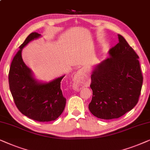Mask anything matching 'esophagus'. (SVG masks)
<instances>
[{"mask_svg":"<svg viewBox=\"0 0 150 150\" xmlns=\"http://www.w3.org/2000/svg\"><path fill=\"white\" fill-rule=\"evenodd\" d=\"M81 75V71H79L78 73L76 74V75H75V83H77L78 81H79L80 80V76Z\"/></svg>","mask_w":150,"mask_h":150,"instance_id":"1","label":"esophagus"}]
</instances>
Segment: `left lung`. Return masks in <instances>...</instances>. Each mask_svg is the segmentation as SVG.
<instances>
[{
	"label": "left lung",
	"instance_id": "1",
	"mask_svg": "<svg viewBox=\"0 0 150 150\" xmlns=\"http://www.w3.org/2000/svg\"><path fill=\"white\" fill-rule=\"evenodd\" d=\"M110 49V58L97 66L90 86L93 97L88 108L102 119H118L139 101L143 77L139 56L122 35Z\"/></svg>",
	"mask_w": 150,
	"mask_h": 150
}]
</instances>
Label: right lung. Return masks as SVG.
<instances>
[{
  "instance_id": "obj_1",
  "label": "right lung",
  "mask_w": 150,
  "mask_h": 150,
  "mask_svg": "<svg viewBox=\"0 0 150 150\" xmlns=\"http://www.w3.org/2000/svg\"><path fill=\"white\" fill-rule=\"evenodd\" d=\"M40 36V34L33 32L19 47L9 69V84L15 104L22 114L34 121L47 122L58 118L64 110L66 98L60 88L64 76L44 83L38 82L32 76L21 53L30 41Z\"/></svg>"
}]
</instances>
